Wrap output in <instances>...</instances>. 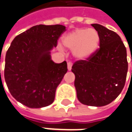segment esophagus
Segmentation results:
<instances>
[{
	"instance_id": "obj_1",
	"label": "esophagus",
	"mask_w": 132,
	"mask_h": 132,
	"mask_svg": "<svg viewBox=\"0 0 132 132\" xmlns=\"http://www.w3.org/2000/svg\"><path fill=\"white\" fill-rule=\"evenodd\" d=\"M67 66H68V70L71 71V67H72V63L69 61V62L67 63Z\"/></svg>"
}]
</instances>
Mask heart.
I'll return each instance as SVG.
<instances>
[{"instance_id":"obj_1","label":"heart","mask_w":132,"mask_h":132,"mask_svg":"<svg viewBox=\"0 0 132 132\" xmlns=\"http://www.w3.org/2000/svg\"><path fill=\"white\" fill-rule=\"evenodd\" d=\"M63 44L73 52L78 59L85 60L91 57L98 48L100 37L93 29H76L63 35ZM59 48L62 49L61 45Z\"/></svg>"}]
</instances>
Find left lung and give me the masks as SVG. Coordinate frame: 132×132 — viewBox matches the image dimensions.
I'll use <instances>...</instances> for the list:
<instances>
[{
  "label": "left lung",
  "instance_id": "obj_1",
  "mask_svg": "<svg viewBox=\"0 0 132 132\" xmlns=\"http://www.w3.org/2000/svg\"><path fill=\"white\" fill-rule=\"evenodd\" d=\"M100 37V48L86 61L72 66L74 86L81 103L100 107L111 103L121 92L128 71L126 49L121 37L98 24H91Z\"/></svg>",
  "mask_w": 132,
  "mask_h": 132
}]
</instances>
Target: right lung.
Instances as JSON below:
<instances>
[{"instance_id": "right-lung-1", "label": "right lung", "mask_w": 132, "mask_h": 132, "mask_svg": "<svg viewBox=\"0 0 132 132\" xmlns=\"http://www.w3.org/2000/svg\"><path fill=\"white\" fill-rule=\"evenodd\" d=\"M66 27L36 25L16 36L6 52L4 77L11 95L31 108L53 103L67 72L66 61L56 63L51 51Z\"/></svg>"}]
</instances>
